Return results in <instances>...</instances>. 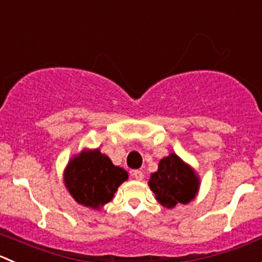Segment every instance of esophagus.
Listing matches in <instances>:
<instances>
[{"instance_id":"obj_1","label":"esophagus","mask_w":262,"mask_h":262,"mask_svg":"<svg viewBox=\"0 0 262 262\" xmlns=\"http://www.w3.org/2000/svg\"><path fill=\"white\" fill-rule=\"evenodd\" d=\"M132 177H133L136 180H143L144 174L141 171V170H133V171H132Z\"/></svg>"}]
</instances>
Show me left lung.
<instances>
[{
    "label": "left lung",
    "instance_id": "obj_1",
    "mask_svg": "<svg viewBox=\"0 0 262 262\" xmlns=\"http://www.w3.org/2000/svg\"><path fill=\"white\" fill-rule=\"evenodd\" d=\"M200 184L201 182L195 170L172 152L160 160L159 169L152 172L148 180L155 199L166 209L193 201L199 193Z\"/></svg>",
    "mask_w": 262,
    "mask_h": 262
}]
</instances>
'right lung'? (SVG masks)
Here are the masks:
<instances>
[{"label": "right lung", "instance_id": "1", "mask_svg": "<svg viewBox=\"0 0 262 262\" xmlns=\"http://www.w3.org/2000/svg\"><path fill=\"white\" fill-rule=\"evenodd\" d=\"M128 172L113 164L100 148H84L73 156L63 170V184L75 202L100 210L111 201Z\"/></svg>", "mask_w": 262, "mask_h": 262}]
</instances>
